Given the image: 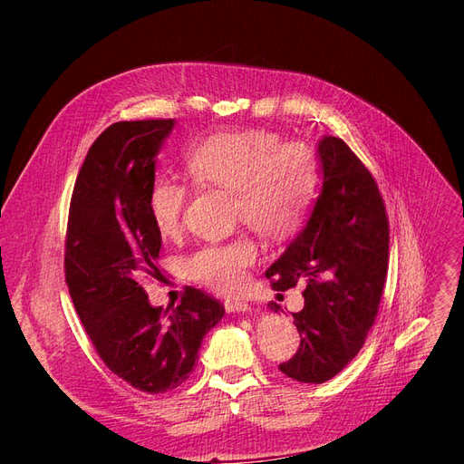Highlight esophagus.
<instances>
[{"label":"esophagus","mask_w":464,"mask_h":464,"mask_svg":"<svg viewBox=\"0 0 464 464\" xmlns=\"http://www.w3.org/2000/svg\"><path fill=\"white\" fill-rule=\"evenodd\" d=\"M251 310V305L244 300H228L227 302V312L230 314H246Z\"/></svg>","instance_id":"34e87169"}]
</instances>
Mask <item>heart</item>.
<instances>
[{"instance_id": "1", "label": "heart", "mask_w": 464, "mask_h": 464, "mask_svg": "<svg viewBox=\"0 0 464 464\" xmlns=\"http://www.w3.org/2000/svg\"><path fill=\"white\" fill-rule=\"evenodd\" d=\"M186 174L193 186L227 189L234 195V215L266 240H285L300 228L319 181L314 150L269 130L215 133L184 154ZM189 201L186 181L160 176L147 195L152 228L170 240L184 228ZM257 259L249 236L230 242L205 244L181 263L193 283L218 294L240 292L247 269Z\"/></svg>"}]
</instances>
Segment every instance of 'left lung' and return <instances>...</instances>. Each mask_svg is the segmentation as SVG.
<instances>
[{
  "label": "left lung",
  "instance_id": "obj_1",
  "mask_svg": "<svg viewBox=\"0 0 464 464\" xmlns=\"http://www.w3.org/2000/svg\"><path fill=\"white\" fill-rule=\"evenodd\" d=\"M317 152L323 186L312 217L265 273L275 290L305 286L302 312L292 314L300 346L278 366L302 383L329 382L360 353L389 266V218L373 176L339 137H323Z\"/></svg>",
  "mask_w": 464,
  "mask_h": 464
}]
</instances>
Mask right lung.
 Returning a JSON list of instances; mask_svg holds the SVG:
<instances>
[{
  "mask_svg": "<svg viewBox=\"0 0 464 464\" xmlns=\"http://www.w3.org/2000/svg\"><path fill=\"white\" fill-rule=\"evenodd\" d=\"M174 120L111 123L82 162L69 205L65 283L98 356L123 382L164 392L189 377L203 336L224 305L188 286L181 302L152 307L143 278L164 280L162 237L147 195L157 154Z\"/></svg>",
  "mask_w": 464,
  "mask_h": 464,
  "instance_id": "add662e5",
  "label": "right lung"
}]
</instances>
